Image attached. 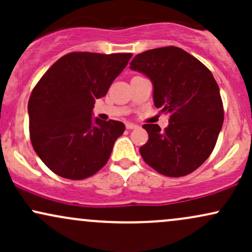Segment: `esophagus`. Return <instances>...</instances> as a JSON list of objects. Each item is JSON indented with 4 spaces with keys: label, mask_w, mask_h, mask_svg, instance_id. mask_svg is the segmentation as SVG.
<instances>
[{
    "label": "esophagus",
    "mask_w": 252,
    "mask_h": 252,
    "mask_svg": "<svg viewBox=\"0 0 252 252\" xmlns=\"http://www.w3.org/2000/svg\"><path fill=\"white\" fill-rule=\"evenodd\" d=\"M126 129H136V128H138V126H136V124H134V123H126Z\"/></svg>",
    "instance_id": "esophagus-1"
}]
</instances>
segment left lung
I'll use <instances>...</instances> for the list:
<instances>
[{
  "label": "left lung",
  "mask_w": 252,
  "mask_h": 252,
  "mask_svg": "<svg viewBox=\"0 0 252 252\" xmlns=\"http://www.w3.org/2000/svg\"><path fill=\"white\" fill-rule=\"evenodd\" d=\"M130 68L149 78L155 106L169 115L164 131L143 124L149 135L140 148L144 162L170 178L189 174L207 160L221 130L218 84L204 63L175 46L137 54Z\"/></svg>",
  "instance_id": "1"
}]
</instances>
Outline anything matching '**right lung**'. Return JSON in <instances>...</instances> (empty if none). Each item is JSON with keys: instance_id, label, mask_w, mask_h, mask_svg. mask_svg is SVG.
Here are the masks:
<instances>
[{"instance_id": "add662e5", "label": "right lung", "mask_w": 252, "mask_h": 252, "mask_svg": "<svg viewBox=\"0 0 252 252\" xmlns=\"http://www.w3.org/2000/svg\"><path fill=\"white\" fill-rule=\"evenodd\" d=\"M131 56L72 52L36 84L28 102L32 146L57 175L82 180L108 162L126 126L94 118L92 110Z\"/></svg>"}]
</instances>
